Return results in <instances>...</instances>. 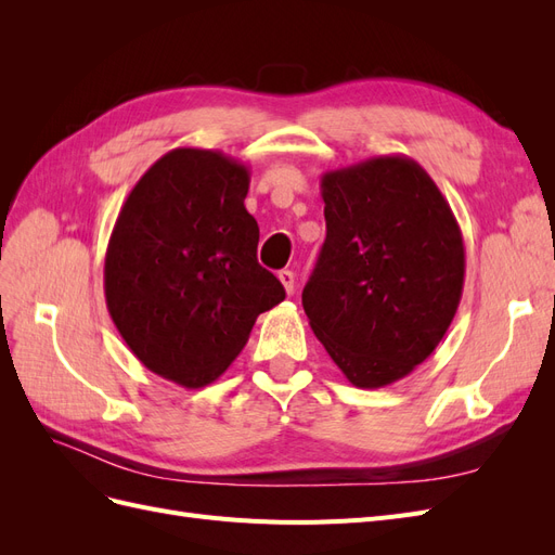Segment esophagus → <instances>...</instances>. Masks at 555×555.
<instances>
[{
    "instance_id": "34e87169",
    "label": "esophagus",
    "mask_w": 555,
    "mask_h": 555,
    "mask_svg": "<svg viewBox=\"0 0 555 555\" xmlns=\"http://www.w3.org/2000/svg\"><path fill=\"white\" fill-rule=\"evenodd\" d=\"M280 282H282V287H284V292H287L289 296L294 294V287H296V275H294V271H280Z\"/></svg>"
}]
</instances>
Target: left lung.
<instances>
[{
  "label": "left lung",
  "instance_id": "obj_1",
  "mask_svg": "<svg viewBox=\"0 0 555 555\" xmlns=\"http://www.w3.org/2000/svg\"><path fill=\"white\" fill-rule=\"evenodd\" d=\"M326 241L304 310L359 389L410 375L459 310L465 247L438 184L414 159L384 155L322 176Z\"/></svg>",
  "mask_w": 555,
  "mask_h": 555
}]
</instances>
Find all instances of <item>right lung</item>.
<instances>
[{"instance_id": "1", "label": "right lung", "mask_w": 555, "mask_h": 555, "mask_svg": "<svg viewBox=\"0 0 555 555\" xmlns=\"http://www.w3.org/2000/svg\"><path fill=\"white\" fill-rule=\"evenodd\" d=\"M247 166L176 147L133 184L113 227L104 292L115 328L147 371L198 389L241 354L257 317L284 300L257 261Z\"/></svg>"}]
</instances>
